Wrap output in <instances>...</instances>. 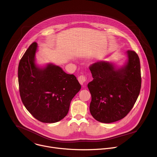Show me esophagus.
<instances>
[{
	"mask_svg": "<svg viewBox=\"0 0 157 157\" xmlns=\"http://www.w3.org/2000/svg\"><path fill=\"white\" fill-rule=\"evenodd\" d=\"M87 80V78L86 76H85L84 75H81L78 77V81L79 82V83L81 84V85H83L84 83Z\"/></svg>",
	"mask_w": 157,
	"mask_h": 157,
	"instance_id": "34e87169",
	"label": "esophagus"
}]
</instances>
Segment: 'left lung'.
I'll return each mask as SVG.
<instances>
[{
  "label": "left lung",
  "mask_w": 157,
  "mask_h": 157,
  "mask_svg": "<svg viewBox=\"0 0 157 157\" xmlns=\"http://www.w3.org/2000/svg\"><path fill=\"white\" fill-rule=\"evenodd\" d=\"M127 59L121 66L101 61L90 70L93 80L87 87L91 94L89 110L102 123H112L125 117L135 104L141 88L140 59L133 51L126 52Z\"/></svg>",
  "instance_id": "1"
}]
</instances>
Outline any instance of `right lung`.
I'll return each mask as SVG.
<instances>
[{
    "label": "right lung",
    "instance_id": "add662e5",
    "mask_svg": "<svg viewBox=\"0 0 157 157\" xmlns=\"http://www.w3.org/2000/svg\"><path fill=\"white\" fill-rule=\"evenodd\" d=\"M38 44L33 42L21 58L18 68L19 91L25 108L37 120L55 123L68 114L71 100L81 88L73 75L53 63L36 64Z\"/></svg>",
    "mask_w": 157,
    "mask_h": 157
}]
</instances>
